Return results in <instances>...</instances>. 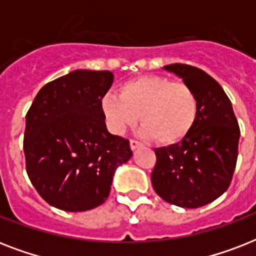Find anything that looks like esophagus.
<instances>
[{
    "instance_id": "obj_1",
    "label": "esophagus",
    "mask_w": 256,
    "mask_h": 256,
    "mask_svg": "<svg viewBox=\"0 0 256 256\" xmlns=\"http://www.w3.org/2000/svg\"><path fill=\"white\" fill-rule=\"evenodd\" d=\"M140 146H142L140 142H138V140H130V148H132V150H136V148H140Z\"/></svg>"
}]
</instances>
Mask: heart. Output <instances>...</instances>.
<instances>
[{
    "label": "heart",
    "instance_id": "obj_1",
    "mask_svg": "<svg viewBox=\"0 0 256 256\" xmlns=\"http://www.w3.org/2000/svg\"><path fill=\"white\" fill-rule=\"evenodd\" d=\"M198 98L183 82L162 76H142L124 82L120 96L102 98V110L112 132L122 134L140 118L142 136L160 144H175L194 128Z\"/></svg>",
    "mask_w": 256,
    "mask_h": 256
}]
</instances>
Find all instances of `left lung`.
<instances>
[{"instance_id": "obj_1", "label": "left lung", "mask_w": 256, "mask_h": 256, "mask_svg": "<svg viewBox=\"0 0 256 256\" xmlns=\"http://www.w3.org/2000/svg\"><path fill=\"white\" fill-rule=\"evenodd\" d=\"M164 69L194 90L199 108L194 128L184 140L154 150L152 183L166 202L196 208L219 198L230 186L240 130L228 96L214 78L183 64Z\"/></svg>"}]
</instances>
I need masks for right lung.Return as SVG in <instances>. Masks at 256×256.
<instances>
[{"label":"right lung","instance_id":"right-lung-1","mask_svg":"<svg viewBox=\"0 0 256 256\" xmlns=\"http://www.w3.org/2000/svg\"><path fill=\"white\" fill-rule=\"evenodd\" d=\"M112 72L74 70L46 84L26 114V172L50 206L77 212L100 206L130 144L108 132L102 98Z\"/></svg>","mask_w":256,"mask_h":256}]
</instances>
